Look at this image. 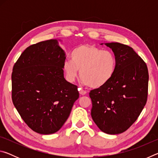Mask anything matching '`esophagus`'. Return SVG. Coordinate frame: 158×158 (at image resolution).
Segmentation results:
<instances>
[{
	"instance_id": "34e87169",
	"label": "esophagus",
	"mask_w": 158,
	"mask_h": 158,
	"mask_svg": "<svg viewBox=\"0 0 158 158\" xmlns=\"http://www.w3.org/2000/svg\"><path fill=\"white\" fill-rule=\"evenodd\" d=\"M78 90H79V94H80V95H84L86 94V91H85V90H84L81 89V88H79Z\"/></svg>"
}]
</instances>
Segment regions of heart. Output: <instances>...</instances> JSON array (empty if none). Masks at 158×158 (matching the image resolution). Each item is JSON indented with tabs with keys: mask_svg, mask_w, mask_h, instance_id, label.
<instances>
[{
	"mask_svg": "<svg viewBox=\"0 0 158 158\" xmlns=\"http://www.w3.org/2000/svg\"><path fill=\"white\" fill-rule=\"evenodd\" d=\"M71 60L63 64L66 79L74 82L79 71L84 84L93 89L106 85L111 79L116 70V58L109 51H102L90 44L76 47L71 54Z\"/></svg>",
	"mask_w": 158,
	"mask_h": 158,
	"instance_id": "obj_1",
	"label": "heart"
}]
</instances>
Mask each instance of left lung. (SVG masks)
Instances as JSON below:
<instances>
[{
    "label": "left lung",
    "mask_w": 158,
    "mask_h": 158,
    "mask_svg": "<svg viewBox=\"0 0 158 158\" xmlns=\"http://www.w3.org/2000/svg\"><path fill=\"white\" fill-rule=\"evenodd\" d=\"M105 44L116 58V70L106 85L90 90L91 116L103 132L117 135L136 121L146 105L148 72L132 47L118 42Z\"/></svg>",
    "instance_id": "left-lung-1"
}]
</instances>
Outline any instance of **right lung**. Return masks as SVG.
<instances>
[{
    "mask_svg": "<svg viewBox=\"0 0 158 158\" xmlns=\"http://www.w3.org/2000/svg\"><path fill=\"white\" fill-rule=\"evenodd\" d=\"M64 50L57 40L26 48L12 74L13 104L35 132L50 135L59 130L79 98L77 86L64 78Z\"/></svg>",
    "mask_w": 158,
    "mask_h": 158,
    "instance_id": "right-lung-1",
    "label": "right lung"
}]
</instances>
